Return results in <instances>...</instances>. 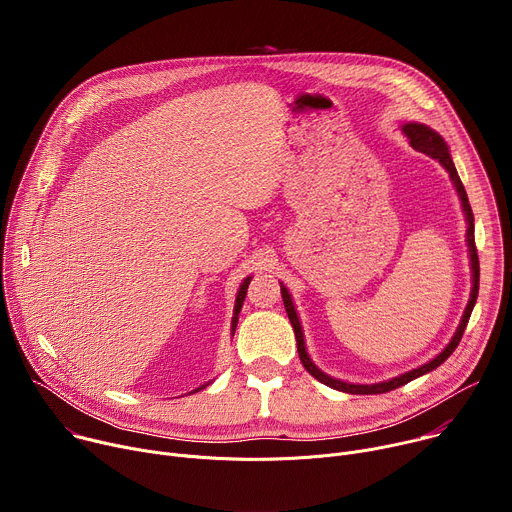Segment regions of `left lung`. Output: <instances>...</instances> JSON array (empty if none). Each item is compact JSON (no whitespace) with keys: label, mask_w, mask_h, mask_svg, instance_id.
<instances>
[{"label":"left lung","mask_w":512,"mask_h":512,"mask_svg":"<svg viewBox=\"0 0 512 512\" xmlns=\"http://www.w3.org/2000/svg\"><path fill=\"white\" fill-rule=\"evenodd\" d=\"M403 133L409 137V143L413 145V148L421 154H427L429 158L440 162L448 172H450V178L458 190V196L462 200V206H464V212H466V221H468V247H470V259H472V296H470V302L466 306V312H464V318L452 338V342L437 354L433 360H429L427 364H423V367L419 369H413L401 377H395L391 381H385V383H377V385H350V383H344V381H338V379H332L328 375H324L316 364L310 360L308 352H306V344H304V334H302V326H300V320H298V314L294 310V304H291V298L287 294V289L281 285V298H283V306H285V312L289 316V322L291 326H294V332H296V340H298V352H300V360L304 364V369L314 377L318 379L320 383L336 389V391H342V393H350V395H377V393H389L401 385H407L409 381L433 371L440 367V364L458 348L460 340H462V334L468 326V320H470V314H472V308L476 304V298H478V285H480V261H478V251H476V241H474V214H472V208H470V202H468V194L464 190V184L456 172V166L452 162V156H450V150L446 141L442 139V135H437L433 129L421 125V123H407L403 125Z\"/></svg>","instance_id":"left-lung-1"}]
</instances>
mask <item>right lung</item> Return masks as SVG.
Masks as SVG:
<instances>
[{
	"label": "right lung",
	"mask_w": 512,
	"mask_h": 512,
	"mask_svg": "<svg viewBox=\"0 0 512 512\" xmlns=\"http://www.w3.org/2000/svg\"><path fill=\"white\" fill-rule=\"evenodd\" d=\"M249 277L241 283V289H239V294H237V304H235V318H233V334H235V328H237V322H239V312H241V308H243V302H245V296H247V287H249ZM206 387V385H204Z\"/></svg>",
	"instance_id": "obj_1"
}]
</instances>
